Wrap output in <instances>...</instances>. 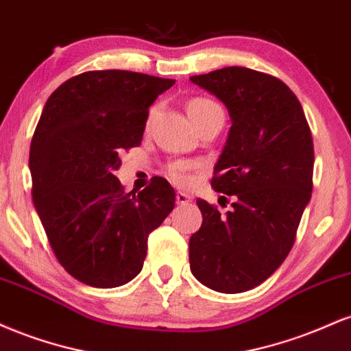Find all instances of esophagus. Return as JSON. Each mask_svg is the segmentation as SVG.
<instances>
[{"label": "esophagus", "mask_w": 351, "mask_h": 351, "mask_svg": "<svg viewBox=\"0 0 351 351\" xmlns=\"http://www.w3.org/2000/svg\"><path fill=\"white\" fill-rule=\"evenodd\" d=\"M189 201H191V196L186 195V193H183V191L176 193V203L178 204H188Z\"/></svg>", "instance_id": "esophagus-1"}]
</instances>
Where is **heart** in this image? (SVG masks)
Instances as JSON below:
<instances>
[{"label":"heart","mask_w":351,"mask_h":351,"mask_svg":"<svg viewBox=\"0 0 351 351\" xmlns=\"http://www.w3.org/2000/svg\"><path fill=\"white\" fill-rule=\"evenodd\" d=\"M186 110L189 119L193 120V123L196 127H201L203 123L209 122V120L216 119V117H224L223 108H221L215 100L208 99V97H191L186 102ZM153 114H155V107L150 110V115H148V123L153 119ZM168 175L173 181L176 183H186L188 181V173H186V167L181 163H173L168 168Z\"/></svg>","instance_id":"obj_1"}]
</instances>
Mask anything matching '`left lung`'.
<instances>
[{
    "label": "left lung",
    "instance_id": "8db88e82",
    "mask_svg": "<svg viewBox=\"0 0 351 351\" xmlns=\"http://www.w3.org/2000/svg\"><path fill=\"white\" fill-rule=\"evenodd\" d=\"M191 82L215 94L231 115L211 184L234 203L221 215L196 199L203 224L189 239V267L216 292L251 291L295 243L313 188L312 132L299 99L274 75L232 66L193 75Z\"/></svg>",
    "mask_w": 351,
    "mask_h": 351
}]
</instances>
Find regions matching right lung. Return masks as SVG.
I'll list each match as a JSON object with an SVG mask.
<instances>
[{
  "instance_id": "right-lung-1",
  "label": "right lung",
  "mask_w": 351,
  "mask_h": 351,
  "mask_svg": "<svg viewBox=\"0 0 351 351\" xmlns=\"http://www.w3.org/2000/svg\"><path fill=\"white\" fill-rule=\"evenodd\" d=\"M175 80L130 71L74 75L47 99L29 150L33 201L52 252L90 287L127 284L142 271L148 236L175 208L155 176L125 193L120 153L142 143L148 108Z\"/></svg>"
}]
</instances>
